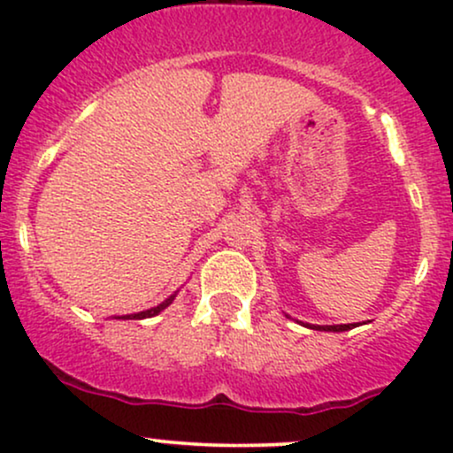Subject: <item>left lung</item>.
<instances>
[{"label":"left lung","mask_w":453,"mask_h":453,"mask_svg":"<svg viewBox=\"0 0 453 453\" xmlns=\"http://www.w3.org/2000/svg\"><path fill=\"white\" fill-rule=\"evenodd\" d=\"M303 324V321H300ZM306 327H311V330H324V332H345V330H351V327H356V324H341V326H311V324H303Z\"/></svg>","instance_id":"1"}]
</instances>
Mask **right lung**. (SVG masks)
Instances as JSON below:
<instances>
[{"label":"right lung","instance_id":"add662e5","mask_svg":"<svg viewBox=\"0 0 453 453\" xmlns=\"http://www.w3.org/2000/svg\"><path fill=\"white\" fill-rule=\"evenodd\" d=\"M174 298H176V292H174L173 296H168V298H165L164 303L157 304V306H150V309H147V311H140V313L114 317V319H147V317H155V315H159L161 311H164V309H168V306L174 303Z\"/></svg>","mask_w":453,"mask_h":453}]
</instances>
